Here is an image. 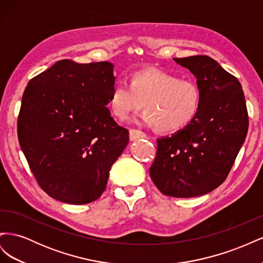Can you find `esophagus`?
Listing matches in <instances>:
<instances>
[{
  "mask_svg": "<svg viewBox=\"0 0 263 263\" xmlns=\"http://www.w3.org/2000/svg\"><path fill=\"white\" fill-rule=\"evenodd\" d=\"M147 135L141 132V130H138V129H129V138L130 140H136V139H139V138H146Z\"/></svg>",
  "mask_w": 263,
  "mask_h": 263,
  "instance_id": "esophagus-1",
  "label": "esophagus"
}]
</instances>
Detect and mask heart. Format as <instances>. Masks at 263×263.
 Here are the masks:
<instances>
[{"label": "heart", "mask_w": 263, "mask_h": 263, "mask_svg": "<svg viewBox=\"0 0 263 263\" xmlns=\"http://www.w3.org/2000/svg\"><path fill=\"white\" fill-rule=\"evenodd\" d=\"M144 124L158 132L174 133L194 121L202 106V92L190 80L157 68L135 72L130 81L119 78L108 97V108L116 118L124 121L140 107Z\"/></svg>", "instance_id": "1"}]
</instances>
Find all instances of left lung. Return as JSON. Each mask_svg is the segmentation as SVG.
I'll use <instances>...</instances> for the list:
<instances>
[{"instance_id": "8db88e82", "label": "left lung", "mask_w": 263, "mask_h": 263, "mask_svg": "<svg viewBox=\"0 0 263 263\" xmlns=\"http://www.w3.org/2000/svg\"><path fill=\"white\" fill-rule=\"evenodd\" d=\"M173 60L196 77L202 106L184 128L157 139L149 173L162 194L194 197L226 180L248 132V112L240 82L217 61L209 55Z\"/></svg>"}]
</instances>
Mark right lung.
I'll return each mask as SVG.
<instances>
[{
    "label": "right lung",
    "mask_w": 263,
    "mask_h": 263,
    "mask_svg": "<svg viewBox=\"0 0 263 263\" xmlns=\"http://www.w3.org/2000/svg\"><path fill=\"white\" fill-rule=\"evenodd\" d=\"M113 69L107 61L60 60L31 79L23 94L20 145L39 186L54 200H98L128 144V130L106 107Z\"/></svg>",
    "instance_id": "right-lung-1"
}]
</instances>
